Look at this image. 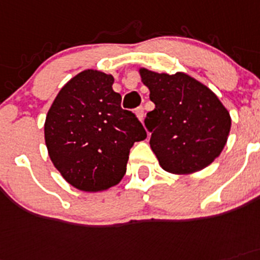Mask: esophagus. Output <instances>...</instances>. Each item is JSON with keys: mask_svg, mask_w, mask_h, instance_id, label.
<instances>
[{"mask_svg": "<svg viewBox=\"0 0 260 260\" xmlns=\"http://www.w3.org/2000/svg\"><path fill=\"white\" fill-rule=\"evenodd\" d=\"M136 115H137V118L140 119L141 122H144L145 114H144V108H142V106H140V108L136 109Z\"/></svg>", "mask_w": 260, "mask_h": 260, "instance_id": "34e87169", "label": "esophagus"}]
</instances>
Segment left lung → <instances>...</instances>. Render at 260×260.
I'll use <instances>...</instances> for the list:
<instances>
[{
  "instance_id": "obj_1",
  "label": "left lung",
  "mask_w": 260,
  "mask_h": 260,
  "mask_svg": "<svg viewBox=\"0 0 260 260\" xmlns=\"http://www.w3.org/2000/svg\"><path fill=\"white\" fill-rule=\"evenodd\" d=\"M140 75L155 104L145 125L160 167L173 174H191L210 166L231 129V116L217 94L186 73L141 68Z\"/></svg>"
}]
</instances>
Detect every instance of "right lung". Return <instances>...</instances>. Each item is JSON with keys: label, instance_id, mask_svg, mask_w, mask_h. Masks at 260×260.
I'll return each instance as SVG.
<instances>
[{"label": "right lung", "instance_id": "right-lung-1", "mask_svg": "<svg viewBox=\"0 0 260 260\" xmlns=\"http://www.w3.org/2000/svg\"><path fill=\"white\" fill-rule=\"evenodd\" d=\"M111 74L87 69L57 93L45 122L48 155L65 181L97 192L118 185L133 144L146 131L132 111L120 108Z\"/></svg>", "mask_w": 260, "mask_h": 260}]
</instances>
